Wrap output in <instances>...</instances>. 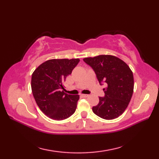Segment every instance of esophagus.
Masks as SVG:
<instances>
[{
	"mask_svg": "<svg viewBox=\"0 0 159 159\" xmlns=\"http://www.w3.org/2000/svg\"><path fill=\"white\" fill-rule=\"evenodd\" d=\"M81 96H82L83 98H87V97L89 96V95H87V94H82Z\"/></svg>",
	"mask_w": 159,
	"mask_h": 159,
	"instance_id": "obj_1",
	"label": "esophagus"
}]
</instances>
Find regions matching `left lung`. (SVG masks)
I'll return each instance as SVG.
<instances>
[{"label": "left lung", "instance_id": "1", "mask_svg": "<svg viewBox=\"0 0 159 159\" xmlns=\"http://www.w3.org/2000/svg\"><path fill=\"white\" fill-rule=\"evenodd\" d=\"M92 67L100 85H107L104 97L92 108L96 116L104 120H113L126 109L133 96V74L122 60L112 55H99L83 59Z\"/></svg>", "mask_w": 159, "mask_h": 159}]
</instances>
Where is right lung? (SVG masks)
<instances>
[{"label":"right lung","instance_id":"1","mask_svg":"<svg viewBox=\"0 0 159 159\" xmlns=\"http://www.w3.org/2000/svg\"><path fill=\"white\" fill-rule=\"evenodd\" d=\"M79 61V59L48 60L32 74L31 89L35 102L52 120H65L75 112L79 96L64 93L63 83Z\"/></svg>","mask_w":159,"mask_h":159}]
</instances>
